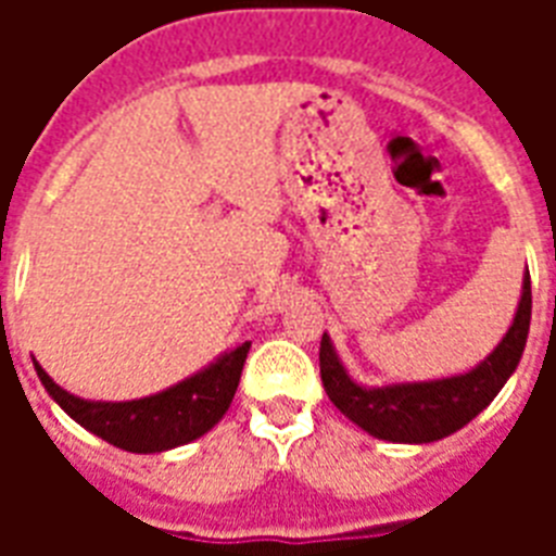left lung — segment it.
Returning <instances> with one entry per match:
<instances>
[{
	"label": "left lung",
	"instance_id": "8db88e82",
	"mask_svg": "<svg viewBox=\"0 0 556 556\" xmlns=\"http://www.w3.org/2000/svg\"><path fill=\"white\" fill-rule=\"evenodd\" d=\"M528 329H531V277L526 274L514 326L476 369L456 378L366 389L349 378L329 334H323V387L331 404L375 439L397 441V444H430L462 430L491 404L496 392L505 387V380L517 369L522 349H526Z\"/></svg>",
	"mask_w": 556,
	"mask_h": 556
}]
</instances>
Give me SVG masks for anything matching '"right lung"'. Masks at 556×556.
<instances>
[{
	"instance_id": "1",
	"label": "right lung",
	"mask_w": 556,
	"mask_h": 556,
	"mask_svg": "<svg viewBox=\"0 0 556 556\" xmlns=\"http://www.w3.org/2000/svg\"><path fill=\"white\" fill-rule=\"evenodd\" d=\"M251 343L236 346L207 369L141 401H83L48 378L34 361L42 387L74 421L129 453H161L181 447L213 430L233 401Z\"/></svg>"
}]
</instances>
